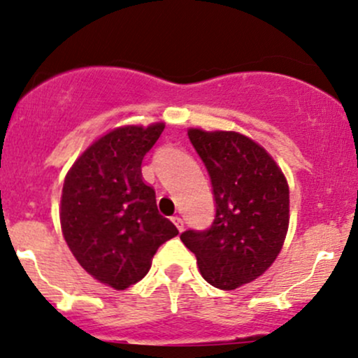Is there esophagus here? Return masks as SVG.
<instances>
[{
  "mask_svg": "<svg viewBox=\"0 0 358 358\" xmlns=\"http://www.w3.org/2000/svg\"><path fill=\"white\" fill-rule=\"evenodd\" d=\"M171 222H173V224L176 225V229H178L180 232L183 231V227H185V222H183L182 217H178V215H173V217H171Z\"/></svg>",
  "mask_w": 358,
  "mask_h": 358,
  "instance_id": "esophagus-1",
  "label": "esophagus"
}]
</instances>
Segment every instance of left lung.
<instances>
[{"mask_svg": "<svg viewBox=\"0 0 358 358\" xmlns=\"http://www.w3.org/2000/svg\"><path fill=\"white\" fill-rule=\"evenodd\" d=\"M212 182L215 219L180 239L212 286L236 289L264 273L281 252L289 225V188L281 168L236 131L188 129Z\"/></svg>", "mask_w": 358, "mask_h": 358, "instance_id": "8db88e82", "label": "left lung"}]
</instances>
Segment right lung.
<instances>
[{"label":"right lung","mask_w":358,"mask_h":358,"mask_svg":"<svg viewBox=\"0 0 358 358\" xmlns=\"http://www.w3.org/2000/svg\"><path fill=\"white\" fill-rule=\"evenodd\" d=\"M163 122L109 131L82 153L65 176L60 224L65 242L92 278L126 289L146 276L151 259L178 234L143 182V158Z\"/></svg>","instance_id":"obj_1"}]
</instances>
